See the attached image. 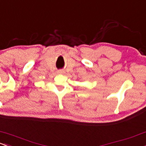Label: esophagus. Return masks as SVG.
Listing matches in <instances>:
<instances>
[{"label": "esophagus", "mask_w": 146, "mask_h": 146, "mask_svg": "<svg viewBox=\"0 0 146 146\" xmlns=\"http://www.w3.org/2000/svg\"><path fill=\"white\" fill-rule=\"evenodd\" d=\"M64 73V71H63V70H59V73Z\"/></svg>", "instance_id": "34e87169"}]
</instances>
